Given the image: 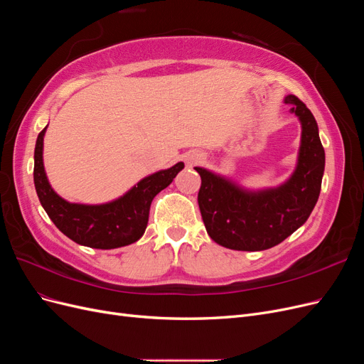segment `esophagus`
Segmentation results:
<instances>
[{"label":"esophagus","instance_id":"34e87169","mask_svg":"<svg viewBox=\"0 0 364 364\" xmlns=\"http://www.w3.org/2000/svg\"><path fill=\"white\" fill-rule=\"evenodd\" d=\"M200 161H202V156H200V155H194V156H191V158L188 159L190 164H197V162H200Z\"/></svg>","mask_w":364,"mask_h":364}]
</instances>
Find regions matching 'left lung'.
I'll return each mask as SVG.
<instances>
[{
	"label": "left lung",
	"mask_w": 364,
	"mask_h": 364,
	"mask_svg": "<svg viewBox=\"0 0 364 364\" xmlns=\"http://www.w3.org/2000/svg\"><path fill=\"white\" fill-rule=\"evenodd\" d=\"M302 124L299 162L279 188L246 193L232 182L196 167L202 185L197 202L208 235L234 250H264L279 245L310 217L321 194L325 150L317 123L296 95L285 97Z\"/></svg>",
	"instance_id": "8db88e82"
}]
</instances>
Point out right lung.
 I'll return each mask as SVG.
<instances>
[{
    "label": "right lung",
    "mask_w": 364,
    "mask_h": 364,
    "mask_svg": "<svg viewBox=\"0 0 364 364\" xmlns=\"http://www.w3.org/2000/svg\"><path fill=\"white\" fill-rule=\"evenodd\" d=\"M38 135L35 147V179L41 205L56 228L77 245L94 249H115L135 243L144 234L153 197L173 182L182 168L178 162L168 170H162L142 179L121 199L105 205H79L63 200L50 186L42 162L43 135Z\"/></svg>",
    "instance_id": "add662e5"
}]
</instances>
